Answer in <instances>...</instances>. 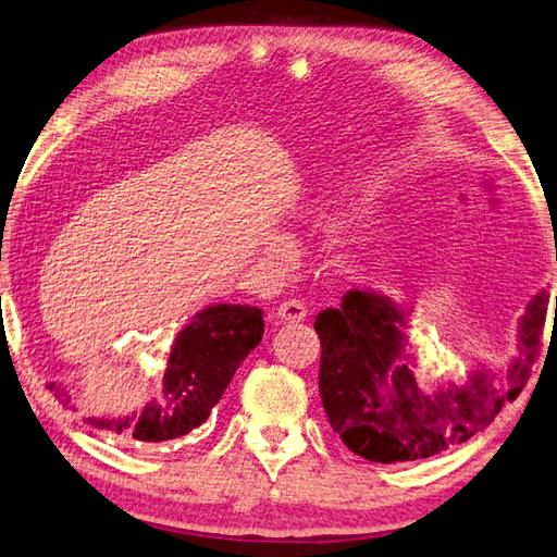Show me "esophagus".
Segmentation results:
<instances>
[{
	"instance_id": "obj_1",
	"label": "esophagus",
	"mask_w": 557,
	"mask_h": 557,
	"mask_svg": "<svg viewBox=\"0 0 557 557\" xmlns=\"http://www.w3.org/2000/svg\"><path fill=\"white\" fill-rule=\"evenodd\" d=\"M276 314L281 321H288V324H293V321H302L307 317V307L300 300H286L278 305Z\"/></svg>"
}]
</instances>
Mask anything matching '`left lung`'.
<instances>
[{"mask_svg": "<svg viewBox=\"0 0 557 557\" xmlns=\"http://www.w3.org/2000/svg\"><path fill=\"white\" fill-rule=\"evenodd\" d=\"M548 293L527 305L520 357L503 379L486 364L465 383L419 386L407 352V314L386 295L348 290L341 307L319 312V393L333 431L372 462H412L448 450L486 429L522 393L546 324Z\"/></svg>", "mask_w": 557, "mask_h": 557, "instance_id": "1", "label": "left lung"}]
</instances>
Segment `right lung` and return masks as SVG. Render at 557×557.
Masks as SVG:
<instances>
[{
  "mask_svg": "<svg viewBox=\"0 0 557 557\" xmlns=\"http://www.w3.org/2000/svg\"><path fill=\"white\" fill-rule=\"evenodd\" d=\"M264 336L259 307L212 305L197 312L169 350L162 381V398L145 405L140 414L126 419L85 417L97 429L128 434L140 443H162L190 434L207 422L212 407L221 400L238 364ZM57 398L69 405L71 395L61 383H47Z\"/></svg>",
  "mask_w": 557,
  "mask_h": 557,
  "instance_id": "right-lung-1",
  "label": "right lung"
}]
</instances>
